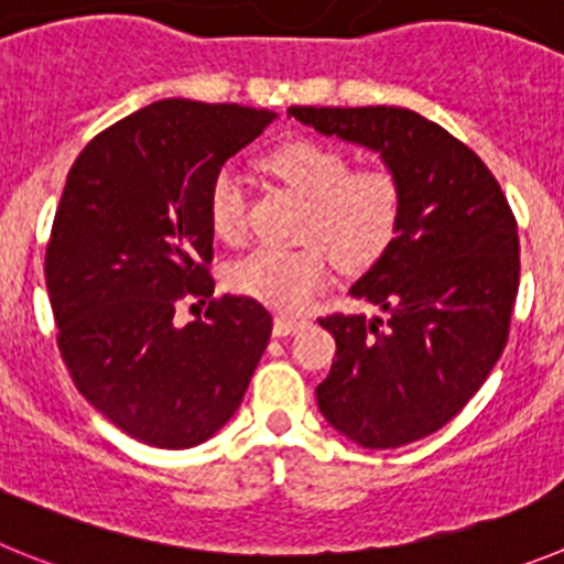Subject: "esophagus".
Returning a JSON list of instances; mask_svg holds the SVG:
<instances>
[{
	"instance_id": "1",
	"label": "esophagus",
	"mask_w": 564,
	"mask_h": 564,
	"mask_svg": "<svg viewBox=\"0 0 564 564\" xmlns=\"http://www.w3.org/2000/svg\"><path fill=\"white\" fill-rule=\"evenodd\" d=\"M303 326H306V319H303V317H289V314H278L275 326H272V334H275V337H289V334L301 332Z\"/></svg>"
}]
</instances>
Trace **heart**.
I'll return each instance as SVG.
<instances>
[{
	"instance_id": "b5f03b06",
	"label": "heart",
	"mask_w": 564,
	"mask_h": 564,
	"mask_svg": "<svg viewBox=\"0 0 564 564\" xmlns=\"http://www.w3.org/2000/svg\"><path fill=\"white\" fill-rule=\"evenodd\" d=\"M267 169L306 199L294 250H256L227 270V286L252 301L297 312L343 270H368L393 247L404 213V187L382 165L354 169L343 149L314 137H294L267 154ZM207 219L227 245L247 236V194L232 169L216 171L207 191Z\"/></svg>"
}]
</instances>
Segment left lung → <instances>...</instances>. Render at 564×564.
I'll use <instances>...</instances> for the list:
<instances>
[{
    "mask_svg": "<svg viewBox=\"0 0 564 564\" xmlns=\"http://www.w3.org/2000/svg\"><path fill=\"white\" fill-rule=\"evenodd\" d=\"M292 118L382 154L404 187L393 247L351 286L384 312L319 317L337 359L319 413L368 449H395L464 410L509 343L520 238L509 199L458 137L399 106H292Z\"/></svg>",
    "mask_w": 564,
    "mask_h": 564,
    "instance_id": "obj_1",
    "label": "left lung"
}]
</instances>
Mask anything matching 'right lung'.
Here are the masks:
<instances>
[{"label":"right lung","mask_w":564,"mask_h":564,"mask_svg":"<svg viewBox=\"0 0 564 564\" xmlns=\"http://www.w3.org/2000/svg\"><path fill=\"white\" fill-rule=\"evenodd\" d=\"M275 111L156 100L100 131L67 174L44 256L58 351L75 388L131 438L187 449L236 413L272 317L213 297L207 191ZM208 301L206 319L175 312Z\"/></svg>","instance_id":"obj_1"}]
</instances>
